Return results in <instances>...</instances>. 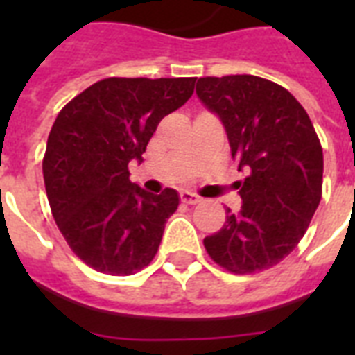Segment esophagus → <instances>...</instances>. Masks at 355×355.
<instances>
[{
  "instance_id": "obj_1",
  "label": "esophagus",
  "mask_w": 355,
  "mask_h": 355,
  "mask_svg": "<svg viewBox=\"0 0 355 355\" xmlns=\"http://www.w3.org/2000/svg\"><path fill=\"white\" fill-rule=\"evenodd\" d=\"M180 200L184 205H197V202H200V197L191 193V191H180Z\"/></svg>"
}]
</instances>
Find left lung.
Masks as SVG:
<instances>
[{"label": "left lung", "mask_w": 355, "mask_h": 355, "mask_svg": "<svg viewBox=\"0 0 355 355\" xmlns=\"http://www.w3.org/2000/svg\"><path fill=\"white\" fill-rule=\"evenodd\" d=\"M197 97L221 119L243 206L205 237L210 258L236 275L280 263L308 230L322 197V147L302 105L254 75L202 77Z\"/></svg>", "instance_id": "left-lung-1"}]
</instances>
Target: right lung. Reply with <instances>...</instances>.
Masks as SVG:
<instances>
[{
	"instance_id": "1",
	"label": "right lung",
	"mask_w": 355,
	"mask_h": 355,
	"mask_svg": "<svg viewBox=\"0 0 355 355\" xmlns=\"http://www.w3.org/2000/svg\"><path fill=\"white\" fill-rule=\"evenodd\" d=\"M195 77L103 79L60 110L42 162L53 217L64 239L92 269L134 275L160 247L177 189L147 193L130 182L128 164L164 116L193 94Z\"/></svg>"
}]
</instances>
